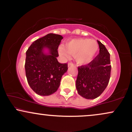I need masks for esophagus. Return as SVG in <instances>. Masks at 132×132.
I'll use <instances>...</instances> for the list:
<instances>
[{"instance_id": "34e87169", "label": "esophagus", "mask_w": 132, "mask_h": 132, "mask_svg": "<svg viewBox=\"0 0 132 132\" xmlns=\"http://www.w3.org/2000/svg\"><path fill=\"white\" fill-rule=\"evenodd\" d=\"M73 64L72 62H69L68 64V66L70 67V66H73Z\"/></svg>"}]
</instances>
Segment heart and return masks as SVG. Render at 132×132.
I'll return each instance as SVG.
<instances>
[{
  "instance_id": "heart-1",
  "label": "heart",
  "mask_w": 132,
  "mask_h": 132,
  "mask_svg": "<svg viewBox=\"0 0 132 132\" xmlns=\"http://www.w3.org/2000/svg\"><path fill=\"white\" fill-rule=\"evenodd\" d=\"M98 48L97 43L90 39H73L58 48L59 53L65 58H69L70 55L75 56L78 64H86L91 62Z\"/></svg>"
}]
</instances>
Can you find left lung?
I'll list each match as a JSON object with an SVG mask.
<instances>
[{"instance_id":"8db88e82","label":"left lung","mask_w":132,"mask_h":132,"mask_svg":"<svg viewBox=\"0 0 132 132\" xmlns=\"http://www.w3.org/2000/svg\"><path fill=\"white\" fill-rule=\"evenodd\" d=\"M99 54L86 65L78 67L76 82L77 93L86 99H94L107 87L111 77L110 54L105 46L97 40Z\"/></svg>"}]
</instances>
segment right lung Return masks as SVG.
Here are the masks:
<instances>
[{
    "mask_svg": "<svg viewBox=\"0 0 132 132\" xmlns=\"http://www.w3.org/2000/svg\"><path fill=\"white\" fill-rule=\"evenodd\" d=\"M63 37L48 34L32 43L26 51L25 71L30 87L37 94L50 95L58 89L62 75L68 70L67 64L57 61V48ZM47 49L48 53H44Z\"/></svg>",
    "mask_w": 132,
    "mask_h": 132,
    "instance_id": "add662e5",
    "label": "right lung"
}]
</instances>
